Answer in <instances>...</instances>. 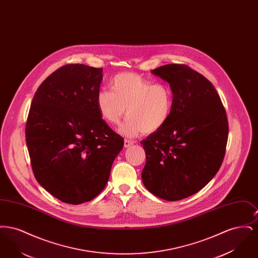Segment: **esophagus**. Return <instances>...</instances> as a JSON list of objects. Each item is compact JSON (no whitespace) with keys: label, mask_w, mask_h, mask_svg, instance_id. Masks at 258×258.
<instances>
[{"label":"esophagus","mask_w":258,"mask_h":258,"mask_svg":"<svg viewBox=\"0 0 258 258\" xmlns=\"http://www.w3.org/2000/svg\"><path fill=\"white\" fill-rule=\"evenodd\" d=\"M134 143H135V142H134V141H132V140L124 139V141H123V146H124V148L131 147Z\"/></svg>","instance_id":"esophagus-1"}]
</instances>
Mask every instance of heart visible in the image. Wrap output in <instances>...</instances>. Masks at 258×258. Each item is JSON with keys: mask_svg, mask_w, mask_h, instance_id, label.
I'll use <instances>...</instances> for the list:
<instances>
[{"mask_svg": "<svg viewBox=\"0 0 258 258\" xmlns=\"http://www.w3.org/2000/svg\"><path fill=\"white\" fill-rule=\"evenodd\" d=\"M111 90L98 92V112L111 125L120 124L126 113L128 118L119 130L126 137L154 133L171 115L174 96L167 83H152L138 74L124 73L112 79Z\"/></svg>", "mask_w": 258, "mask_h": 258, "instance_id": "heart-1", "label": "heart"}]
</instances>
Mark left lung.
<instances>
[{"mask_svg": "<svg viewBox=\"0 0 258 258\" xmlns=\"http://www.w3.org/2000/svg\"><path fill=\"white\" fill-rule=\"evenodd\" d=\"M151 73L169 83L174 103L166 123L141 141L146 153L141 177L154 196L177 201L198 192L219 171L227 117L215 87L189 67L170 63Z\"/></svg>", "mask_w": 258, "mask_h": 258, "instance_id": "8db88e82", "label": "left lung"}]
</instances>
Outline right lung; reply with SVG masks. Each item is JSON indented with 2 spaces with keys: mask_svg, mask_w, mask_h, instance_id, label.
Listing matches in <instances>:
<instances>
[{
  "mask_svg": "<svg viewBox=\"0 0 258 258\" xmlns=\"http://www.w3.org/2000/svg\"><path fill=\"white\" fill-rule=\"evenodd\" d=\"M102 69L67 64L38 87L26 123V143L38 184L64 203L98 197L123 139L99 114Z\"/></svg>",
  "mask_w": 258,
  "mask_h": 258,
  "instance_id": "1",
  "label": "right lung"
}]
</instances>
